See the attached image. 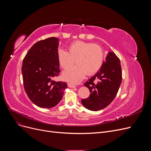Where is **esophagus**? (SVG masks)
I'll use <instances>...</instances> for the list:
<instances>
[{
	"label": "esophagus",
	"instance_id": "34e87169",
	"mask_svg": "<svg viewBox=\"0 0 151 151\" xmlns=\"http://www.w3.org/2000/svg\"><path fill=\"white\" fill-rule=\"evenodd\" d=\"M67 84H68V86L71 88H75L76 87L75 85H74L73 84H71V83H68Z\"/></svg>",
	"mask_w": 151,
	"mask_h": 151
}]
</instances>
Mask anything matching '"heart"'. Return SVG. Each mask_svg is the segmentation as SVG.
<instances>
[{"instance_id":"b5f03b06","label":"heart","mask_w":151,"mask_h":151,"mask_svg":"<svg viewBox=\"0 0 151 151\" xmlns=\"http://www.w3.org/2000/svg\"><path fill=\"white\" fill-rule=\"evenodd\" d=\"M57 58L63 68L69 67L76 60L77 64L63 71L62 77L72 84H77L84 78L86 74L92 75L99 70L103 64L104 53L98 45L76 42L68 47V52L59 48Z\"/></svg>"}]
</instances>
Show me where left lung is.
Masks as SVG:
<instances>
[{
    "label": "left lung",
    "mask_w": 151,
    "mask_h": 151,
    "mask_svg": "<svg viewBox=\"0 0 151 151\" xmlns=\"http://www.w3.org/2000/svg\"><path fill=\"white\" fill-rule=\"evenodd\" d=\"M122 79L119 58L114 52H108L101 68L84 84L91 94L89 98L81 100L82 104L91 111H99L107 107L116 96Z\"/></svg>",
    "instance_id": "obj_1"
}]
</instances>
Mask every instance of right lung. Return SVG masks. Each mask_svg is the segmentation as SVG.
I'll use <instances>...</instances> for the list:
<instances>
[{
	"label": "right lung",
	"mask_w": 151,
	"mask_h": 151,
	"mask_svg": "<svg viewBox=\"0 0 151 151\" xmlns=\"http://www.w3.org/2000/svg\"><path fill=\"white\" fill-rule=\"evenodd\" d=\"M59 40L55 37L41 40L27 53L22 65L26 93L40 108H51L61 101L67 84L52 79L60 72L57 51Z\"/></svg>",
	"instance_id": "right-lung-1"
}]
</instances>
